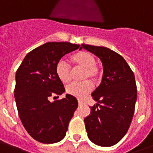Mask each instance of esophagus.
I'll return each instance as SVG.
<instances>
[{
  "mask_svg": "<svg viewBox=\"0 0 153 153\" xmlns=\"http://www.w3.org/2000/svg\"><path fill=\"white\" fill-rule=\"evenodd\" d=\"M78 102H79V105H82V104H83V102H82V100H80V99H79V100H78Z\"/></svg>",
  "mask_w": 153,
  "mask_h": 153,
  "instance_id": "1",
  "label": "esophagus"
}]
</instances>
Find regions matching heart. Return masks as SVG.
Wrapping results in <instances>:
<instances>
[{
	"instance_id": "1",
	"label": "heart",
	"mask_w": 153,
	"mask_h": 153,
	"mask_svg": "<svg viewBox=\"0 0 153 153\" xmlns=\"http://www.w3.org/2000/svg\"><path fill=\"white\" fill-rule=\"evenodd\" d=\"M74 69L82 68V79H90L95 81L99 76V69L95 64L96 59L93 55L87 51H79L75 53L70 59ZM55 73L59 80L63 83H68L72 76L71 67L63 60L58 62L55 67ZM93 89V86L89 80L81 82H73L67 86L66 91L70 95L78 98H82L90 94Z\"/></svg>"
}]
</instances>
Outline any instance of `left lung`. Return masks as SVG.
<instances>
[{
    "label": "left lung",
    "instance_id": "8db88e82",
    "mask_svg": "<svg viewBox=\"0 0 153 153\" xmlns=\"http://www.w3.org/2000/svg\"><path fill=\"white\" fill-rule=\"evenodd\" d=\"M97 55L103 66L100 86L92 93L97 105L84 119L89 139L95 145L109 147L126 134L133 119L137 95L135 76L121 55L105 47L82 44Z\"/></svg>",
    "mask_w": 153,
    "mask_h": 153
}]
</instances>
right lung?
<instances>
[{"mask_svg":"<svg viewBox=\"0 0 153 153\" xmlns=\"http://www.w3.org/2000/svg\"><path fill=\"white\" fill-rule=\"evenodd\" d=\"M79 47L67 42L46 43L27 53L16 71L14 97L19 117L29 135L39 142L62 140L78 107L76 98L70 94L53 102L49 99L65 91L55 73L56 64Z\"/></svg>","mask_w":153,"mask_h":153,"instance_id":"1","label":"right lung"}]
</instances>
